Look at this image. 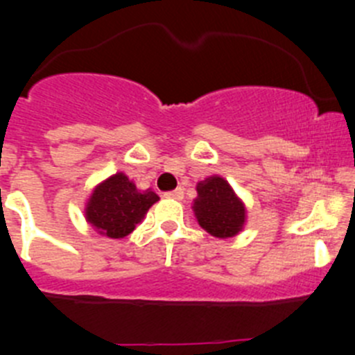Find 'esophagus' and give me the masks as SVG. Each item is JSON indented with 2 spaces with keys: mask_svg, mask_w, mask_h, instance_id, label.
Returning a JSON list of instances; mask_svg holds the SVG:
<instances>
[{
  "mask_svg": "<svg viewBox=\"0 0 355 355\" xmlns=\"http://www.w3.org/2000/svg\"><path fill=\"white\" fill-rule=\"evenodd\" d=\"M164 198L166 199H175V200H182L184 199V191L182 189H175V191H170L164 194Z\"/></svg>",
  "mask_w": 355,
  "mask_h": 355,
  "instance_id": "esophagus-1",
  "label": "esophagus"
}]
</instances>
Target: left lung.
Instances as JSON below:
<instances>
[{"instance_id":"1","label":"left lung","mask_w":355,"mask_h":355,"mask_svg":"<svg viewBox=\"0 0 355 355\" xmlns=\"http://www.w3.org/2000/svg\"><path fill=\"white\" fill-rule=\"evenodd\" d=\"M196 191L192 209L200 228L218 239L235 237L244 230L245 204L223 177L211 175L196 185Z\"/></svg>"}]
</instances>
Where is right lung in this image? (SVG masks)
<instances>
[{
	"label": "right lung",
	"mask_w": 355,
	"mask_h": 355,
	"mask_svg": "<svg viewBox=\"0 0 355 355\" xmlns=\"http://www.w3.org/2000/svg\"><path fill=\"white\" fill-rule=\"evenodd\" d=\"M157 200L159 196L155 191H139L123 171H116L92 189L85 200L84 216L103 237L123 239L135 230Z\"/></svg>",
	"instance_id": "obj_1"
}]
</instances>
